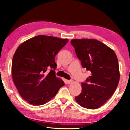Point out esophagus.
<instances>
[{
  "label": "esophagus",
  "mask_w": 130,
  "mask_h": 130,
  "mask_svg": "<svg viewBox=\"0 0 130 130\" xmlns=\"http://www.w3.org/2000/svg\"><path fill=\"white\" fill-rule=\"evenodd\" d=\"M67 82H68V84H70V83H72L73 82V80H68Z\"/></svg>",
  "instance_id": "esophagus-1"
}]
</instances>
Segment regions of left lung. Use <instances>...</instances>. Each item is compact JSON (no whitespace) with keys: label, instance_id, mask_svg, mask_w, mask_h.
I'll return each instance as SVG.
<instances>
[{"label":"left lung","instance_id":"obj_1","mask_svg":"<svg viewBox=\"0 0 130 130\" xmlns=\"http://www.w3.org/2000/svg\"><path fill=\"white\" fill-rule=\"evenodd\" d=\"M71 44L83 68L91 73L82 83V92L75 100L85 108L98 109L111 98L118 86L117 57L111 48L96 39H72Z\"/></svg>","mask_w":130,"mask_h":130}]
</instances>
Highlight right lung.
Wrapping results in <instances>:
<instances>
[{
	"instance_id": "add662e5",
	"label": "right lung",
	"mask_w": 130,
	"mask_h": 130,
	"mask_svg": "<svg viewBox=\"0 0 130 130\" xmlns=\"http://www.w3.org/2000/svg\"><path fill=\"white\" fill-rule=\"evenodd\" d=\"M68 42L67 39L38 35L17 48L12 59V78L20 95L29 104L43 105L64 86L56 76L55 58ZM49 68L50 72L45 73Z\"/></svg>"
}]
</instances>
